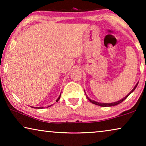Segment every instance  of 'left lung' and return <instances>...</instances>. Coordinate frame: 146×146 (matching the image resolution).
I'll return each instance as SVG.
<instances>
[{"label": "left lung", "instance_id": "8db88e82", "mask_svg": "<svg viewBox=\"0 0 146 146\" xmlns=\"http://www.w3.org/2000/svg\"><path fill=\"white\" fill-rule=\"evenodd\" d=\"M137 84H138V83H137V84H136V85L135 86V87L133 88L132 90H131V91L130 92H129V93L128 94H127V95L126 96H125V98H123V99L120 100H119V101H117V102H113V103H108V104H107V103H100V102H97L94 101V100H90V99H89V100L92 103L94 104H96V105L100 106H102V107H109V106H116V105H117V104H119L121 103L123 100H124L126 99L129 96V95L130 94H131V92H133L134 91V90H135V88H136V87H137Z\"/></svg>", "mask_w": 146, "mask_h": 146}]
</instances>
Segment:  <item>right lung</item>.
Wrapping results in <instances>:
<instances>
[{
	"mask_svg": "<svg viewBox=\"0 0 146 146\" xmlns=\"http://www.w3.org/2000/svg\"><path fill=\"white\" fill-rule=\"evenodd\" d=\"M61 95V94H60ZM60 96L58 97V99L56 100V102H57L59 100H60ZM31 108H38V109H40V108H43L44 107H36V108H35V107H31Z\"/></svg>",
	"mask_w": 146,
	"mask_h": 146,
	"instance_id": "add662e5",
	"label": "right lung"
}]
</instances>
